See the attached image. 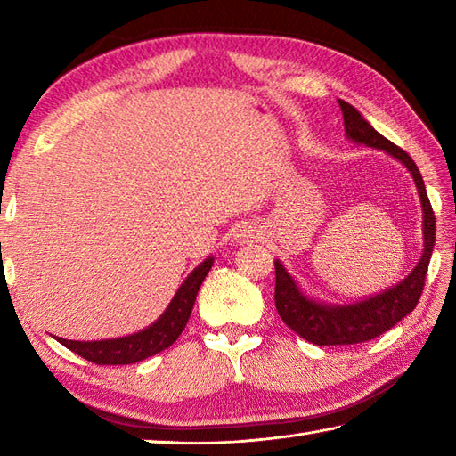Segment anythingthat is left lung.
Here are the masks:
<instances>
[{
	"instance_id": "left-lung-1",
	"label": "left lung",
	"mask_w": 456,
	"mask_h": 456,
	"mask_svg": "<svg viewBox=\"0 0 456 456\" xmlns=\"http://www.w3.org/2000/svg\"><path fill=\"white\" fill-rule=\"evenodd\" d=\"M338 105L343 110L345 131L348 139L366 144V147L386 151L411 172L423 208L425 248L418 266L411 270V274L403 282L395 284L382 294L368 297L364 302H356L351 305H323L314 302V299H307L297 289L294 278L276 260L274 302L278 315L282 317V322L292 331L314 345H354L370 341V338L386 333L395 323L402 322L405 315L411 314L421 297L435 245L433 208L428 198V190H425L421 172L415 167L410 154L374 131L370 123L351 103L338 100Z\"/></svg>"
}]
</instances>
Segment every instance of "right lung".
Listing matches in <instances>:
<instances>
[{
	"mask_svg": "<svg viewBox=\"0 0 456 456\" xmlns=\"http://www.w3.org/2000/svg\"><path fill=\"white\" fill-rule=\"evenodd\" d=\"M211 265L213 258L203 260L186 278V282L180 286L167 312L159 317V322L144 329V331L121 338H110V341L84 343L58 338V343H62L72 353L94 364H133L164 351L176 341L183 327H186L200 286L206 280Z\"/></svg>",
	"mask_w": 456,
	"mask_h": 456,
	"instance_id": "add662e5",
	"label": "right lung"
}]
</instances>
